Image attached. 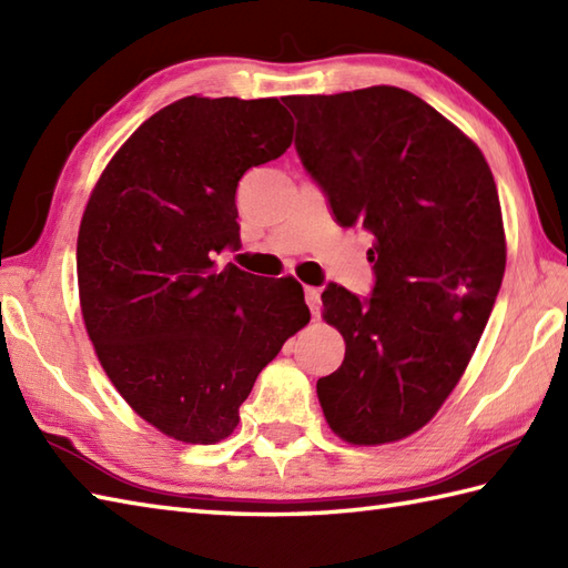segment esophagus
Segmentation results:
<instances>
[{
    "label": "esophagus",
    "instance_id": "34e87169",
    "mask_svg": "<svg viewBox=\"0 0 568 568\" xmlns=\"http://www.w3.org/2000/svg\"><path fill=\"white\" fill-rule=\"evenodd\" d=\"M305 303H307V307L312 312V317H317L320 315V305H322L317 287H305Z\"/></svg>",
    "mask_w": 568,
    "mask_h": 568
}]
</instances>
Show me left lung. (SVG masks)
<instances>
[{
	"label": "left lung",
	"mask_w": 568,
	"mask_h": 568,
	"mask_svg": "<svg viewBox=\"0 0 568 568\" xmlns=\"http://www.w3.org/2000/svg\"><path fill=\"white\" fill-rule=\"evenodd\" d=\"M295 151L339 226L373 236L368 297L329 283L342 366L317 381L329 427L388 444L425 427L464 376L505 273L500 200L484 153L400 88L285 98Z\"/></svg>",
	"instance_id": "obj_1"
}]
</instances>
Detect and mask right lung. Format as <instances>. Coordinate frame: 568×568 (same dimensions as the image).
<instances>
[{"label":"right lung","mask_w":568,"mask_h":568,"mask_svg":"<svg viewBox=\"0 0 568 568\" xmlns=\"http://www.w3.org/2000/svg\"><path fill=\"white\" fill-rule=\"evenodd\" d=\"M291 143L273 98L178 100L116 151L84 207V327L114 388L168 437H229L258 373L310 322L295 277L214 263L239 246V180Z\"/></svg>","instance_id":"obj_1"}]
</instances>
